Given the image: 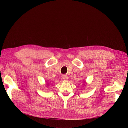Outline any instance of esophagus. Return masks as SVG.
<instances>
[{"label":"esophagus","instance_id":"obj_1","mask_svg":"<svg viewBox=\"0 0 128 128\" xmlns=\"http://www.w3.org/2000/svg\"><path fill=\"white\" fill-rule=\"evenodd\" d=\"M62 78H63V79L64 80H67L68 79V76L66 75H63V77H62Z\"/></svg>","mask_w":128,"mask_h":128}]
</instances>
